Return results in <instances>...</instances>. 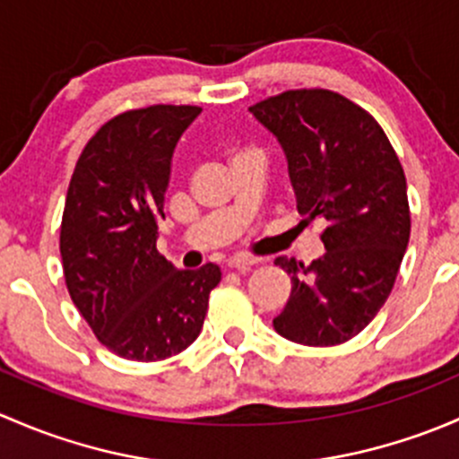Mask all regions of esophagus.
Masks as SVG:
<instances>
[{
    "mask_svg": "<svg viewBox=\"0 0 459 459\" xmlns=\"http://www.w3.org/2000/svg\"><path fill=\"white\" fill-rule=\"evenodd\" d=\"M254 264H258V258H252V256H231L228 261V267L238 269V272H247V269H252Z\"/></svg>",
    "mask_w": 459,
    "mask_h": 459,
    "instance_id": "1",
    "label": "esophagus"
}]
</instances>
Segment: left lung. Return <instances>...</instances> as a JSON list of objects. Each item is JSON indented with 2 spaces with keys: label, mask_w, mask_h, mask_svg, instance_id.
Returning a JSON list of instances; mask_svg holds the SVG:
<instances>
[{
  "label": "left lung",
  "mask_w": 459,
  "mask_h": 459,
  "mask_svg": "<svg viewBox=\"0 0 459 459\" xmlns=\"http://www.w3.org/2000/svg\"><path fill=\"white\" fill-rule=\"evenodd\" d=\"M282 145L307 228L323 221L327 252L309 267L276 258L291 276L273 329L291 342L333 347L358 335L389 299L409 245L406 178L380 124L325 88H300L249 108Z\"/></svg>",
  "instance_id": "8db88e82"
}]
</instances>
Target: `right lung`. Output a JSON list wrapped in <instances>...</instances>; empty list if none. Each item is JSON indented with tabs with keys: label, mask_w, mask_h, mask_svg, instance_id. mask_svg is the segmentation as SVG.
<instances>
[{
	"label": "right lung",
	"mask_w": 459,
	"mask_h": 459,
	"mask_svg": "<svg viewBox=\"0 0 459 459\" xmlns=\"http://www.w3.org/2000/svg\"><path fill=\"white\" fill-rule=\"evenodd\" d=\"M198 106L127 110L106 121L74 165L59 249L68 294L103 347L136 362L198 338L219 264L177 269L157 249L172 154Z\"/></svg>",
	"instance_id": "add662e5"
}]
</instances>
